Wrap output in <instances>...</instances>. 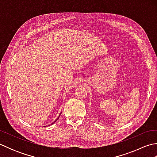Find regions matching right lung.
<instances>
[{
    "label": "right lung",
    "mask_w": 157,
    "mask_h": 157,
    "mask_svg": "<svg viewBox=\"0 0 157 157\" xmlns=\"http://www.w3.org/2000/svg\"><path fill=\"white\" fill-rule=\"evenodd\" d=\"M61 114H60V115H59V117H58V118H57V119H56V120H55V121H54V122H53V123H52V124H53V123H55V122H56V120H58V119H59V117H60V115H61ZM52 124H51V125H52ZM48 125V126H49V125Z\"/></svg>",
    "instance_id": "add662e5"
}]
</instances>
